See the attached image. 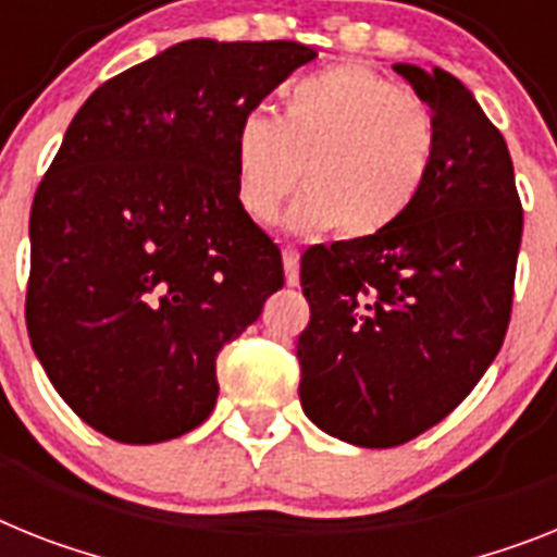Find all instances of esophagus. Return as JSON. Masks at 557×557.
Returning <instances> with one entry per match:
<instances>
[{"label": "esophagus", "instance_id": "obj_1", "mask_svg": "<svg viewBox=\"0 0 557 557\" xmlns=\"http://www.w3.org/2000/svg\"><path fill=\"white\" fill-rule=\"evenodd\" d=\"M283 269H286L288 286H297L300 283V251L294 249V246L283 249Z\"/></svg>", "mask_w": 557, "mask_h": 557}]
</instances>
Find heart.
<instances>
[{
    "instance_id": "obj_1",
    "label": "heart",
    "mask_w": 557,
    "mask_h": 557,
    "mask_svg": "<svg viewBox=\"0 0 557 557\" xmlns=\"http://www.w3.org/2000/svg\"><path fill=\"white\" fill-rule=\"evenodd\" d=\"M280 101V115L243 112L232 135L235 200L249 221H274L300 172L292 232L368 240L413 209L438 147L419 98L362 64H334L288 82Z\"/></svg>"
}]
</instances>
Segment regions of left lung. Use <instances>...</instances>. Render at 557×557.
Wrapping results in <instances>:
<instances>
[{
    "mask_svg": "<svg viewBox=\"0 0 557 557\" xmlns=\"http://www.w3.org/2000/svg\"><path fill=\"white\" fill-rule=\"evenodd\" d=\"M433 110L438 147L405 218L311 246L300 401L329 436L405 445L459 408L504 343L524 212L504 135L445 70L394 64Z\"/></svg>",
    "mask_w": 557,
    "mask_h": 557,
    "instance_id": "obj_1",
    "label": "left lung"
}]
</instances>
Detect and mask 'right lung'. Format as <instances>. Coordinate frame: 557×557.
Returning <instances> with one entry per match:
<instances>
[{"label": "right lung", "instance_id": "add662e5", "mask_svg": "<svg viewBox=\"0 0 557 557\" xmlns=\"http://www.w3.org/2000/svg\"><path fill=\"white\" fill-rule=\"evenodd\" d=\"M300 41L189 39L104 82L30 209L27 334L92 430L156 445L207 422L214 362L283 288L277 243L235 200L232 135Z\"/></svg>", "mask_w": 557, "mask_h": 557}]
</instances>
